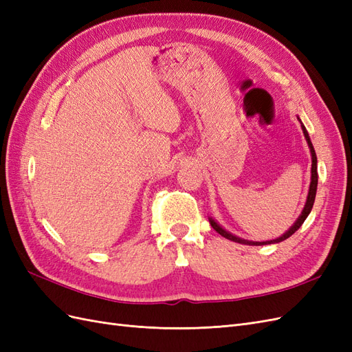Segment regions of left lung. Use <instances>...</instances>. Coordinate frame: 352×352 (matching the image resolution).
I'll return each mask as SVG.
<instances>
[{"label": "left lung", "mask_w": 352, "mask_h": 352, "mask_svg": "<svg viewBox=\"0 0 352 352\" xmlns=\"http://www.w3.org/2000/svg\"><path fill=\"white\" fill-rule=\"evenodd\" d=\"M301 127H302V132H304V136H305V140H307V142H308V146H310V151H311V158H313V163H311V184H310V190H308V197H307V202H305V207H304V210H302V212H301V216L298 217V220L294 223V226L287 230L285 235H282L280 238H278V239H273V241H267V242H251V241H245V239H241V238H236L235 235H232V233H229V232H226L225 229H221L217 223L212 220V219H210V225H211V228L214 229L217 233H220L221 236H225L226 239H230V241H233V242H238V243H243V245H267V243H278V242H282V241H285V239H287L289 236H292L294 233L300 229L301 226H302V223H304V220L308 217V214H310V211H311V208H313V204H314V199H316V192H317V157H316V151H314V146H313V144H311V141H310V136H308V132H307V129L304 127V124H301Z\"/></svg>", "instance_id": "left-lung-1"}]
</instances>
